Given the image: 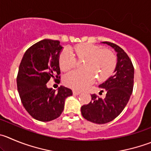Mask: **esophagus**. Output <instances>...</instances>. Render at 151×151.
Masks as SVG:
<instances>
[{
  "label": "esophagus",
  "instance_id": "1",
  "mask_svg": "<svg viewBox=\"0 0 151 151\" xmlns=\"http://www.w3.org/2000/svg\"><path fill=\"white\" fill-rule=\"evenodd\" d=\"M73 95L78 96V95H79L80 93H81V92H80V91H77V90H73Z\"/></svg>",
  "mask_w": 151,
  "mask_h": 151
}]
</instances>
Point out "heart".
Instances as JSON below:
<instances>
[{
  "mask_svg": "<svg viewBox=\"0 0 151 151\" xmlns=\"http://www.w3.org/2000/svg\"><path fill=\"white\" fill-rule=\"evenodd\" d=\"M73 50L78 60H85L83 67L87 70H73L65 75L64 83L67 87L82 90L94 81V74L99 81H104L113 74L116 69L117 58L115 53L109 49L83 44L76 46ZM58 61L62 71L70 70L77 64L76 58L70 49L62 50Z\"/></svg>",
  "mask_w": 151,
  "mask_h": 151,
  "instance_id": "obj_1",
  "label": "heart"
}]
</instances>
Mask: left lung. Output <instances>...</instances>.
<instances>
[{"label":"left lung","mask_w":151,"mask_h":151,"mask_svg":"<svg viewBox=\"0 0 151 151\" xmlns=\"http://www.w3.org/2000/svg\"><path fill=\"white\" fill-rule=\"evenodd\" d=\"M103 43L113 47L117 52L114 74L99 85L106 90L105 98L91 95V101L81 108L83 117L96 124H105L116 119L127 105L133 89L134 67L127 54L113 43Z\"/></svg>","instance_id":"obj_1"}]
</instances>
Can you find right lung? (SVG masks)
<instances>
[{"mask_svg":"<svg viewBox=\"0 0 151 151\" xmlns=\"http://www.w3.org/2000/svg\"><path fill=\"white\" fill-rule=\"evenodd\" d=\"M62 48L59 41L42 40L26 51L20 64L17 76L20 98L26 110L38 121L59 117L66 98L73 95L70 89L63 86L58 92L47 87L52 78L60 82L58 59Z\"/></svg>","mask_w":151,"mask_h":151,"instance_id":"right-lung-1","label":"right lung"}]
</instances>
